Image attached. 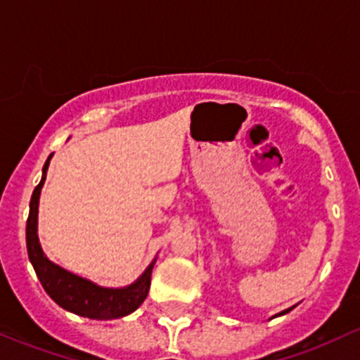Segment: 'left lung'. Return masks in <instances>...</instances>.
<instances>
[{"mask_svg": "<svg viewBox=\"0 0 360 360\" xmlns=\"http://www.w3.org/2000/svg\"><path fill=\"white\" fill-rule=\"evenodd\" d=\"M296 307V305H295ZM295 307H290V309H286V310H283V312H279V314H276V316L274 317H279V316H284V314H288V312H291L292 309H295Z\"/></svg>", "mask_w": 360, "mask_h": 360, "instance_id": "obj_1", "label": "left lung"}]
</instances>
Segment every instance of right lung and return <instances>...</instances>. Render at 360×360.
<instances>
[{
	"mask_svg": "<svg viewBox=\"0 0 360 360\" xmlns=\"http://www.w3.org/2000/svg\"><path fill=\"white\" fill-rule=\"evenodd\" d=\"M51 155L43 166L41 181L32 192L31 202H29L27 227H25L29 260L34 266L39 283L43 284L44 291L58 307L76 314V316L95 319V321H110V319H120L135 312L149 295L150 276H153L154 263L158 258H154L150 265L143 270L142 276L129 286L103 288L91 283L90 279H84V277L62 269L60 265L48 260V257L44 255L38 237V207Z\"/></svg>",
	"mask_w": 360,
	"mask_h": 360,
	"instance_id": "right-lung-1",
	"label": "right lung"
}]
</instances>
